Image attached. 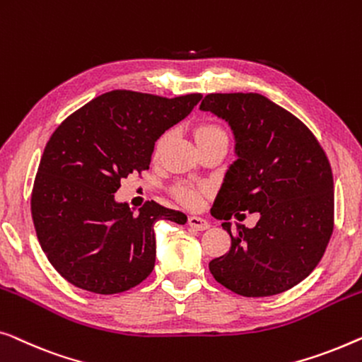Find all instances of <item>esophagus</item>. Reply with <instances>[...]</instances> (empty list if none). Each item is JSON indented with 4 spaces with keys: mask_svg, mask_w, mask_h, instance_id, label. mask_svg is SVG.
I'll list each match as a JSON object with an SVG mask.
<instances>
[{
    "mask_svg": "<svg viewBox=\"0 0 362 362\" xmlns=\"http://www.w3.org/2000/svg\"><path fill=\"white\" fill-rule=\"evenodd\" d=\"M188 225H190L193 230H198V231H205L210 228V223H208L205 218H200V216H190L188 218Z\"/></svg>",
    "mask_w": 362,
    "mask_h": 362,
    "instance_id": "esophagus-1",
    "label": "esophagus"
}]
</instances>
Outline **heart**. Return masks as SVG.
<instances>
[{
  "label": "heart",
  "mask_w": 362,
  "mask_h": 362,
  "mask_svg": "<svg viewBox=\"0 0 362 362\" xmlns=\"http://www.w3.org/2000/svg\"><path fill=\"white\" fill-rule=\"evenodd\" d=\"M195 139L198 142V146H200V144H205V142L213 141V139H228V136H226L225 129L220 128V126L203 123V124H198L195 128ZM164 142H165V136H160L159 139L156 141V144H154L156 156L160 152ZM208 192H210V187L193 185V183H177V185L174 187L175 198L188 208L200 206L203 197H205Z\"/></svg>",
  "instance_id": "b5f03b06"
}]
</instances>
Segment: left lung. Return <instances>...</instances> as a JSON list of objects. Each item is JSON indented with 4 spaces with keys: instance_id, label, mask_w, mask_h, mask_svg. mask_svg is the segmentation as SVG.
Returning <instances> with one entry per match:
<instances>
[{
    "instance_id": "obj_1",
    "label": "left lung",
    "mask_w": 362,
    "mask_h": 362,
    "mask_svg": "<svg viewBox=\"0 0 362 362\" xmlns=\"http://www.w3.org/2000/svg\"><path fill=\"white\" fill-rule=\"evenodd\" d=\"M202 111L231 126L238 159L225 175L211 215L231 247L208 264L216 282L243 297H271L307 279L333 233L334 193L328 157L298 118L259 93H210ZM257 212L254 228L231 216Z\"/></svg>"
}]
</instances>
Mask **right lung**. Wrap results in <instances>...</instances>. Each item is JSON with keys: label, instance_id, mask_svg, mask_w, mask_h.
I'll return each mask as SVG.
<instances>
[{"label": "right lung", "instance_id": "add662e5", "mask_svg": "<svg viewBox=\"0 0 362 362\" xmlns=\"http://www.w3.org/2000/svg\"><path fill=\"white\" fill-rule=\"evenodd\" d=\"M200 100V93L164 98L113 90L54 131L40 157L30 213L40 247L65 281L111 295L152 272L154 223L185 225L187 216L156 202L134 215L115 193L126 177L149 169L156 141Z\"/></svg>", "mask_w": 362, "mask_h": 362}]
</instances>
